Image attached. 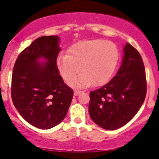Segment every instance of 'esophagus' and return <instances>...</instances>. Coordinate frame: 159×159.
<instances>
[{"instance_id": "1", "label": "esophagus", "mask_w": 159, "mask_h": 159, "mask_svg": "<svg viewBox=\"0 0 159 159\" xmlns=\"http://www.w3.org/2000/svg\"><path fill=\"white\" fill-rule=\"evenodd\" d=\"M81 93H82V91H80V90L75 89V90H74V96H77V95H78V94Z\"/></svg>"}]
</instances>
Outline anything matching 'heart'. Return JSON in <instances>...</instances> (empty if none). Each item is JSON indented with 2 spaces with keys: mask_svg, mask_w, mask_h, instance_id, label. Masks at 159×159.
Returning <instances> with one entry per match:
<instances>
[{
  "mask_svg": "<svg viewBox=\"0 0 159 159\" xmlns=\"http://www.w3.org/2000/svg\"><path fill=\"white\" fill-rule=\"evenodd\" d=\"M120 58V51L114 43L104 39L81 41L62 54L56 60L60 75L69 81L79 70L82 74L70 81L75 87L104 85L113 75Z\"/></svg>",
  "mask_w": 159,
  "mask_h": 159,
  "instance_id": "1",
  "label": "heart"
}]
</instances>
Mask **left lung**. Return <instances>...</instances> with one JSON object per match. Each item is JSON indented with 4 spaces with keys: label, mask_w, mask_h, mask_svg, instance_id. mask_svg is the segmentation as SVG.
<instances>
[{
    "label": "left lung",
    "mask_w": 159,
    "mask_h": 159,
    "mask_svg": "<svg viewBox=\"0 0 159 159\" xmlns=\"http://www.w3.org/2000/svg\"><path fill=\"white\" fill-rule=\"evenodd\" d=\"M147 93L142 57L128 43L118 72L109 82L90 92L89 113L94 123L106 130L128 124L143 105Z\"/></svg>",
    "instance_id": "left-lung-1"
}]
</instances>
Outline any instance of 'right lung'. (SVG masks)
<instances>
[{"instance_id":"right-lung-1","label":"right lung","mask_w":159,"mask_h":159,"mask_svg":"<svg viewBox=\"0 0 159 159\" xmlns=\"http://www.w3.org/2000/svg\"><path fill=\"white\" fill-rule=\"evenodd\" d=\"M59 40L57 35L37 38L20 54L12 70L14 106L27 122L40 129L63 120L74 95L57 68Z\"/></svg>"}]
</instances>
